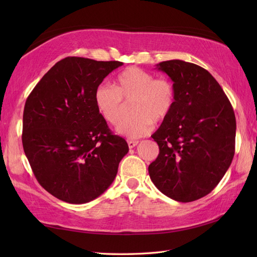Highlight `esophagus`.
Here are the masks:
<instances>
[{"label": "esophagus", "instance_id": "esophagus-1", "mask_svg": "<svg viewBox=\"0 0 257 257\" xmlns=\"http://www.w3.org/2000/svg\"><path fill=\"white\" fill-rule=\"evenodd\" d=\"M137 145H138V141L137 140H128V146H129L130 149L135 148V147L137 146Z\"/></svg>", "mask_w": 257, "mask_h": 257}]
</instances>
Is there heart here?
Segmentation results:
<instances>
[{"instance_id": "obj_1", "label": "heart", "mask_w": 257, "mask_h": 257, "mask_svg": "<svg viewBox=\"0 0 257 257\" xmlns=\"http://www.w3.org/2000/svg\"><path fill=\"white\" fill-rule=\"evenodd\" d=\"M95 106L101 118L109 124H117L124 111V103L132 102L134 116L118 124L117 133L128 138L148 135L154 121L165 120L176 103V87L168 78L138 67H128L120 72L113 85L101 84L94 94Z\"/></svg>"}]
</instances>
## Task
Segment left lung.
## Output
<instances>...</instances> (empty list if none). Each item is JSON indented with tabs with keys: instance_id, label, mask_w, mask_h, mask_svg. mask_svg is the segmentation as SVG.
I'll return each instance as SVG.
<instances>
[{
	"instance_id": "left-lung-1",
	"label": "left lung",
	"mask_w": 257,
	"mask_h": 257,
	"mask_svg": "<svg viewBox=\"0 0 257 257\" xmlns=\"http://www.w3.org/2000/svg\"><path fill=\"white\" fill-rule=\"evenodd\" d=\"M176 87V103L151 136L159 155L149 176L159 191L178 202L203 198L224 177L235 151L236 120L215 78L180 59L157 64Z\"/></svg>"
}]
</instances>
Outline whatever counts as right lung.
Returning <instances> with one entry per match:
<instances>
[{"label": "right lung", "instance_id": "add662e5", "mask_svg": "<svg viewBox=\"0 0 257 257\" xmlns=\"http://www.w3.org/2000/svg\"><path fill=\"white\" fill-rule=\"evenodd\" d=\"M121 62L66 57L27 97L22 143L38 183L72 204L95 200L110 187L129 151L95 106L94 94Z\"/></svg>", "mask_w": 257, "mask_h": 257}]
</instances>
